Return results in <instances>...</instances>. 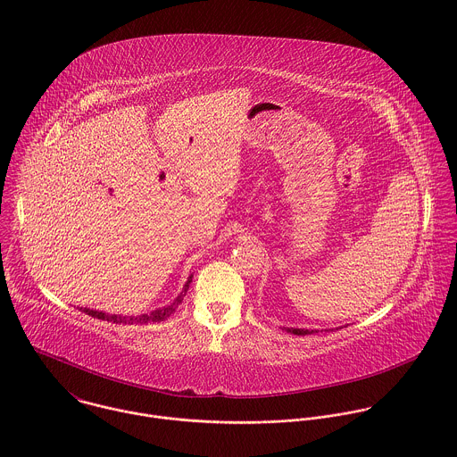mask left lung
I'll return each mask as SVG.
<instances>
[{
	"label": "left lung",
	"instance_id": "1",
	"mask_svg": "<svg viewBox=\"0 0 457 457\" xmlns=\"http://www.w3.org/2000/svg\"><path fill=\"white\" fill-rule=\"evenodd\" d=\"M287 330L292 332V334H297V336H306V334L317 332V330H308V328H287Z\"/></svg>",
	"mask_w": 457,
	"mask_h": 457
}]
</instances>
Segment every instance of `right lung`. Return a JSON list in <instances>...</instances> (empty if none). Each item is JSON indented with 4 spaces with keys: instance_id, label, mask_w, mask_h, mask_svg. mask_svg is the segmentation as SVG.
Instances as JSON below:
<instances>
[{
    "instance_id": "obj_1",
    "label": "right lung",
    "mask_w": 457,
    "mask_h": 457,
    "mask_svg": "<svg viewBox=\"0 0 457 457\" xmlns=\"http://www.w3.org/2000/svg\"><path fill=\"white\" fill-rule=\"evenodd\" d=\"M192 278H194V274H190V278H188V281L185 283V287H183V292L176 297V301L174 303H170V304H167V306H163V308H160V310H154V312H151V313H144V315H137V317H123V315H109V313H104V312H96V310H89V308H80V312H84L86 315H91V317H95V319H98V320H107V322H112V324H151V322H163L165 319H169L174 312H176V308L183 303V299H185V295H187V292H188V288H190V283H192Z\"/></svg>"
}]
</instances>
